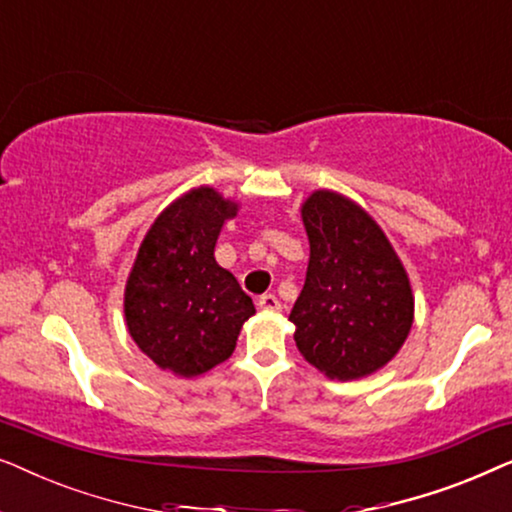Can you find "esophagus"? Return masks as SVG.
I'll return each mask as SVG.
<instances>
[{"label": "esophagus", "instance_id": "34e87169", "mask_svg": "<svg viewBox=\"0 0 512 512\" xmlns=\"http://www.w3.org/2000/svg\"><path fill=\"white\" fill-rule=\"evenodd\" d=\"M258 307L268 312H279L282 310V303H279L277 296H272V293H265V296L258 298Z\"/></svg>", "mask_w": 512, "mask_h": 512}]
</instances>
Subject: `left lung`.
I'll return each mask as SVG.
<instances>
[{
	"instance_id": "left-lung-1",
	"label": "left lung",
	"mask_w": 512,
	"mask_h": 512,
	"mask_svg": "<svg viewBox=\"0 0 512 512\" xmlns=\"http://www.w3.org/2000/svg\"><path fill=\"white\" fill-rule=\"evenodd\" d=\"M305 286L289 321L303 359L331 380L377 373L408 340L415 319L410 277L377 221L347 195H307Z\"/></svg>"
}]
</instances>
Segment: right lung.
<instances>
[{"label": "right lung", "mask_w": 512, "mask_h": 512, "mask_svg": "<svg viewBox=\"0 0 512 512\" xmlns=\"http://www.w3.org/2000/svg\"><path fill=\"white\" fill-rule=\"evenodd\" d=\"M240 202L212 186L172 200L139 244L123 291L130 338L160 370L198 377L235 352L256 307L214 258L223 223Z\"/></svg>", "instance_id": "obj_1"}]
</instances>
